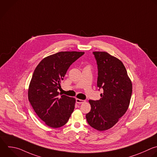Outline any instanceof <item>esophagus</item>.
<instances>
[{
  "label": "esophagus",
  "instance_id": "34e87169",
  "mask_svg": "<svg viewBox=\"0 0 157 157\" xmlns=\"http://www.w3.org/2000/svg\"><path fill=\"white\" fill-rule=\"evenodd\" d=\"M76 103H78V104H81V103H84L86 101H85V100H84L79 99V98H76Z\"/></svg>",
  "mask_w": 157,
  "mask_h": 157
}]
</instances>
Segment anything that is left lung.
Here are the masks:
<instances>
[{
	"instance_id": "8db88e82",
	"label": "left lung",
	"mask_w": 157,
	"mask_h": 157,
	"mask_svg": "<svg viewBox=\"0 0 157 157\" xmlns=\"http://www.w3.org/2000/svg\"><path fill=\"white\" fill-rule=\"evenodd\" d=\"M93 54L98 68L97 87L103 93L100 100H89L91 110L86 117L91 127L102 131L112 128L126 112L132 86L121 60L106 52Z\"/></svg>"
}]
</instances>
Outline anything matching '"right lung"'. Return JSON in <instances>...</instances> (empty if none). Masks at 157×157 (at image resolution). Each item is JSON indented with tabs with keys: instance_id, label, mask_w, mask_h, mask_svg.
Wrapping results in <instances>:
<instances>
[{
	"instance_id": "obj_1",
	"label": "right lung",
	"mask_w": 157,
	"mask_h": 157,
	"mask_svg": "<svg viewBox=\"0 0 157 157\" xmlns=\"http://www.w3.org/2000/svg\"><path fill=\"white\" fill-rule=\"evenodd\" d=\"M83 52H60L45 57L36 67L28 88V100L37 115L49 127L65 125L75 109L76 100L57 90L70 65Z\"/></svg>"
}]
</instances>
